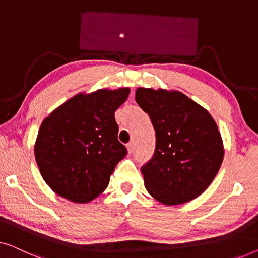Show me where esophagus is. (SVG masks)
Returning a JSON list of instances; mask_svg holds the SVG:
<instances>
[{
    "label": "esophagus",
    "instance_id": "1",
    "mask_svg": "<svg viewBox=\"0 0 258 258\" xmlns=\"http://www.w3.org/2000/svg\"><path fill=\"white\" fill-rule=\"evenodd\" d=\"M126 149H128L129 154H132V152L134 151V143H133V142H130V143L126 144Z\"/></svg>",
    "mask_w": 258,
    "mask_h": 258
}]
</instances>
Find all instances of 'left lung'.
I'll return each instance as SVG.
<instances>
[{"label":"left lung","mask_w":258,"mask_h":258,"mask_svg":"<svg viewBox=\"0 0 258 258\" xmlns=\"http://www.w3.org/2000/svg\"><path fill=\"white\" fill-rule=\"evenodd\" d=\"M135 99L156 133L154 156L141 167L145 188L164 205L193 200L211 185L223 160L215 121L177 91L140 87Z\"/></svg>","instance_id":"1"}]
</instances>
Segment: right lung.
I'll return each mask as SVG.
<instances>
[{"label":"right lung","instance_id":"obj_1","mask_svg":"<svg viewBox=\"0 0 258 258\" xmlns=\"http://www.w3.org/2000/svg\"><path fill=\"white\" fill-rule=\"evenodd\" d=\"M129 93V88L80 93L43 121L35 144L36 162L58 196L85 204L107 188L115 166L126 155L117 140L114 113Z\"/></svg>","mask_w":258,"mask_h":258}]
</instances>
